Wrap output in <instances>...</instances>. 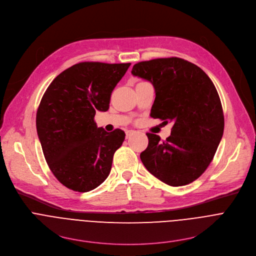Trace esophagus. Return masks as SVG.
I'll list each match as a JSON object with an SVG mask.
<instances>
[{"mask_svg": "<svg viewBox=\"0 0 256 256\" xmlns=\"http://www.w3.org/2000/svg\"><path fill=\"white\" fill-rule=\"evenodd\" d=\"M132 134H134V130H126V138H130Z\"/></svg>", "mask_w": 256, "mask_h": 256, "instance_id": "34e87169", "label": "esophagus"}]
</instances>
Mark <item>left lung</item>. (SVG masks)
Masks as SVG:
<instances>
[{
    "instance_id": "8db88e82",
    "label": "left lung",
    "mask_w": 256,
    "mask_h": 256,
    "mask_svg": "<svg viewBox=\"0 0 256 256\" xmlns=\"http://www.w3.org/2000/svg\"><path fill=\"white\" fill-rule=\"evenodd\" d=\"M132 74L148 80L156 98L151 116L173 122L171 134L148 132L140 157L147 170L171 186L198 179L212 162L224 132V114L216 89L196 64L179 58L136 64Z\"/></svg>"
}]
</instances>
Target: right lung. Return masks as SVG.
<instances>
[{
  "label": "right lung",
  "instance_id": "add662e5",
  "mask_svg": "<svg viewBox=\"0 0 256 256\" xmlns=\"http://www.w3.org/2000/svg\"><path fill=\"white\" fill-rule=\"evenodd\" d=\"M130 62H79L54 78L36 114V130L46 163L66 188L90 192L108 177L122 130L97 128V110L107 112L114 89Z\"/></svg>",
  "mask_w": 256,
  "mask_h": 256
}]
</instances>
